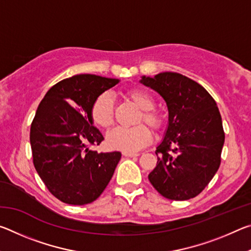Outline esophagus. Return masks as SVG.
<instances>
[{
	"label": "esophagus",
	"instance_id": "esophagus-1",
	"mask_svg": "<svg viewBox=\"0 0 251 251\" xmlns=\"http://www.w3.org/2000/svg\"><path fill=\"white\" fill-rule=\"evenodd\" d=\"M123 155H124L125 157H137L139 156L138 152H123Z\"/></svg>",
	"mask_w": 251,
	"mask_h": 251
}]
</instances>
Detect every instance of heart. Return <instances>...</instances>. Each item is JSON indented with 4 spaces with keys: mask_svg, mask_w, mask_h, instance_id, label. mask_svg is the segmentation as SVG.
<instances>
[{
    "mask_svg": "<svg viewBox=\"0 0 251 251\" xmlns=\"http://www.w3.org/2000/svg\"><path fill=\"white\" fill-rule=\"evenodd\" d=\"M130 100L143 110L142 118L154 130H159L164 124V118L154 110L155 100L152 96L143 90H131L127 93ZM91 117L95 125L100 128H109L114 122V100L110 93H101L96 97L91 106ZM151 141V133L145 125H138L130 128L117 127L106 136V143L112 150L125 152H135Z\"/></svg>",
    "mask_w": 251,
    "mask_h": 251,
    "instance_id": "b5f03b06",
    "label": "heart"
}]
</instances>
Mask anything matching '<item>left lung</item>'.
Listing matches in <instances>:
<instances>
[{
    "instance_id": "left-lung-1",
    "label": "left lung",
    "mask_w": 251,
    "mask_h": 251,
    "mask_svg": "<svg viewBox=\"0 0 251 251\" xmlns=\"http://www.w3.org/2000/svg\"><path fill=\"white\" fill-rule=\"evenodd\" d=\"M139 83L166 101L168 125L156 147L157 165L148 179L164 197H196L217 173L225 143L222 116L201 84L174 72L142 76Z\"/></svg>"
}]
</instances>
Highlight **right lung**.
I'll return each mask as SVG.
<instances>
[{
  "label": "right lung",
  "mask_w": 251,
  "mask_h": 251,
  "mask_svg": "<svg viewBox=\"0 0 251 251\" xmlns=\"http://www.w3.org/2000/svg\"><path fill=\"white\" fill-rule=\"evenodd\" d=\"M118 83L92 74L72 76L50 87L37 107L29 133L33 163L48 189L63 202L94 201L112 179L122 154L88 148L104 139L93 126L91 106Z\"/></svg>",
  "instance_id": "right-lung-1"
}]
</instances>
